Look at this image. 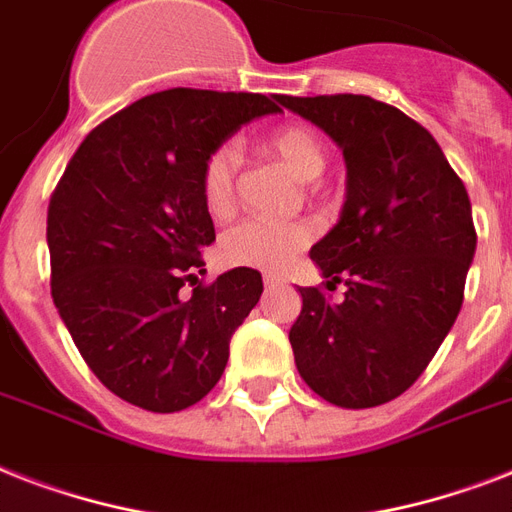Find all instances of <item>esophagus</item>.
Returning <instances> with one entry per match:
<instances>
[{
    "label": "esophagus",
    "instance_id": "1",
    "mask_svg": "<svg viewBox=\"0 0 512 512\" xmlns=\"http://www.w3.org/2000/svg\"><path fill=\"white\" fill-rule=\"evenodd\" d=\"M263 284H265V287H268V289H271V287H279L281 279H279V276H276V273H265V276H263Z\"/></svg>",
    "mask_w": 512,
    "mask_h": 512
}]
</instances>
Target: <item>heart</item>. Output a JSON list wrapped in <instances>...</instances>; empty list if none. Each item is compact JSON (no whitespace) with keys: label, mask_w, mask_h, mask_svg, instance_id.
Here are the masks:
<instances>
[{"label":"heart","mask_w":512,"mask_h":512,"mask_svg":"<svg viewBox=\"0 0 512 512\" xmlns=\"http://www.w3.org/2000/svg\"><path fill=\"white\" fill-rule=\"evenodd\" d=\"M265 151L279 159L300 180H316L327 167V148L316 130L305 124H284L265 138ZM241 148L225 140L209 151L201 164L199 191L201 204L212 220H228L236 209V175H239ZM313 228L308 223H271V220H244L225 233L220 255L228 265L281 271L292 257L311 244Z\"/></svg>","instance_id":"heart-1"}]
</instances>
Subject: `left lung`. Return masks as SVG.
Returning a JSON list of instances; mask_svg holds the SVG:
<instances>
[{"mask_svg": "<svg viewBox=\"0 0 512 512\" xmlns=\"http://www.w3.org/2000/svg\"><path fill=\"white\" fill-rule=\"evenodd\" d=\"M279 103L342 148L348 193L340 220L311 247L332 303L300 287L289 329L297 372L329 404L369 409L401 396L462 308L476 255L465 185L422 124L369 95H316Z\"/></svg>", "mask_w": 512, "mask_h": 512, "instance_id": "1", "label": "left lung"}]
</instances>
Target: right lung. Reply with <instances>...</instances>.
I'll return each instance as SVG.
<instances>
[{
  "instance_id": "1",
  "label": "right lung",
  "mask_w": 512,
  "mask_h": 512,
  "mask_svg": "<svg viewBox=\"0 0 512 512\" xmlns=\"http://www.w3.org/2000/svg\"><path fill=\"white\" fill-rule=\"evenodd\" d=\"M273 100L188 87L140 98L82 140L52 193L55 308L95 377L140 409L170 414L207 396L263 295L252 268L199 281L215 241L199 175L241 124L281 111Z\"/></svg>"
}]
</instances>
